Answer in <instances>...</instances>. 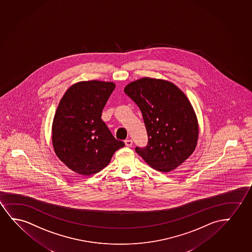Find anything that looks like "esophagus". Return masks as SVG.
<instances>
[{"label":"esophagus","mask_w":252,"mask_h":252,"mask_svg":"<svg viewBox=\"0 0 252 252\" xmlns=\"http://www.w3.org/2000/svg\"><path fill=\"white\" fill-rule=\"evenodd\" d=\"M124 142H125V145L127 146V147H131L133 145V141H132L131 139H127V140L124 141Z\"/></svg>","instance_id":"1"}]
</instances>
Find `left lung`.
Returning a JSON list of instances; mask_svg holds the SVG:
<instances>
[{
    "label": "left lung",
    "instance_id": "1",
    "mask_svg": "<svg viewBox=\"0 0 252 252\" xmlns=\"http://www.w3.org/2000/svg\"><path fill=\"white\" fill-rule=\"evenodd\" d=\"M142 111L149 142L135 152L150 167L170 172L193 153L199 124L193 108L183 92L163 79L142 78L124 88Z\"/></svg>",
    "mask_w": 252,
    "mask_h": 252
}]
</instances>
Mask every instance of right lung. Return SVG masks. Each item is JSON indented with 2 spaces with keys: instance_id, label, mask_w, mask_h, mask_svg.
Masks as SVG:
<instances>
[{
  "instance_id": "obj_1",
  "label": "right lung",
  "mask_w": 252,
  "mask_h": 252,
  "mask_svg": "<svg viewBox=\"0 0 252 252\" xmlns=\"http://www.w3.org/2000/svg\"><path fill=\"white\" fill-rule=\"evenodd\" d=\"M116 85L112 82L82 81L71 85L53 118L52 141L56 156L82 175L103 169L124 142L114 137L101 119Z\"/></svg>"
}]
</instances>
